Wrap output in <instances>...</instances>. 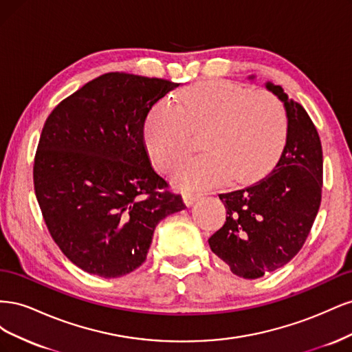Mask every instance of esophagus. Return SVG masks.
<instances>
[{
  "mask_svg": "<svg viewBox=\"0 0 352 352\" xmlns=\"http://www.w3.org/2000/svg\"><path fill=\"white\" fill-rule=\"evenodd\" d=\"M199 194H194V192H185L184 194V201H185V204L188 206V207H190V206H194L195 202L199 199Z\"/></svg>",
  "mask_w": 352,
  "mask_h": 352,
  "instance_id": "34e87169",
  "label": "esophagus"
}]
</instances>
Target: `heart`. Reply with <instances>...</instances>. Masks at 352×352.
<instances>
[{"label": "heart", "instance_id": "b5f03b06", "mask_svg": "<svg viewBox=\"0 0 352 352\" xmlns=\"http://www.w3.org/2000/svg\"><path fill=\"white\" fill-rule=\"evenodd\" d=\"M206 131L207 151L186 160L173 173L184 189L247 184L279 155L286 135L282 102L265 91L250 92L228 80H207L160 101L148 114L144 140L154 163L170 172L190 150L192 132Z\"/></svg>", "mask_w": 352, "mask_h": 352}]
</instances>
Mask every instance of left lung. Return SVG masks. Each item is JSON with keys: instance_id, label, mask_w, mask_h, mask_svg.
Instances as JSON below:
<instances>
[{"instance_id": "8db88e82", "label": "left lung", "mask_w": 352, "mask_h": 352, "mask_svg": "<svg viewBox=\"0 0 352 352\" xmlns=\"http://www.w3.org/2000/svg\"><path fill=\"white\" fill-rule=\"evenodd\" d=\"M265 88L286 110L282 155L258 182L219 195L228 216L208 239L211 251L243 279H258L289 263L302 248L322 201L323 151L316 126L282 87L267 82Z\"/></svg>"}]
</instances>
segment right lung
Masks as SVG:
<instances>
[{"mask_svg": "<svg viewBox=\"0 0 352 352\" xmlns=\"http://www.w3.org/2000/svg\"><path fill=\"white\" fill-rule=\"evenodd\" d=\"M179 87L105 73L51 111L34 163L38 204L52 239L79 269L120 278L145 261L155 226L186 206L151 166L144 124Z\"/></svg>", "mask_w": 352, "mask_h": 352, "instance_id": "right-lung-1", "label": "right lung"}]
</instances>
